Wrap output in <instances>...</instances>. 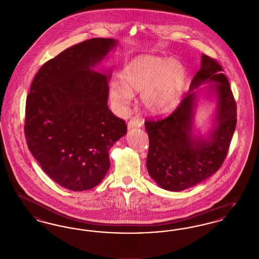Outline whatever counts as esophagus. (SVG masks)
Returning a JSON list of instances; mask_svg holds the SVG:
<instances>
[{
	"instance_id": "esophagus-1",
	"label": "esophagus",
	"mask_w": 259,
	"mask_h": 259,
	"mask_svg": "<svg viewBox=\"0 0 259 259\" xmlns=\"http://www.w3.org/2000/svg\"><path fill=\"white\" fill-rule=\"evenodd\" d=\"M143 126V122L140 118L135 117V118H132L130 119V121L128 122V129H133V128H141Z\"/></svg>"
}]
</instances>
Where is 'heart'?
<instances>
[{
  "label": "heart",
  "mask_w": 259,
  "mask_h": 259,
  "mask_svg": "<svg viewBox=\"0 0 259 259\" xmlns=\"http://www.w3.org/2000/svg\"><path fill=\"white\" fill-rule=\"evenodd\" d=\"M122 81L113 79L110 97L114 107L124 111L134 94H141L144 109L153 116H164L177 109L184 95L186 71L175 58L153 55L137 56L121 74Z\"/></svg>",
  "instance_id": "heart-1"
}]
</instances>
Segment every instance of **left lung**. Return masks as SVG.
Returning a JSON list of instances; mask_svg holds the SVG:
<instances>
[{"label": "left lung", "instance_id": "8db88e82", "mask_svg": "<svg viewBox=\"0 0 259 259\" xmlns=\"http://www.w3.org/2000/svg\"><path fill=\"white\" fill-rule=\"evenodd\" d=\"M203 84L207 85L203 87ZM203 96L216 104L213 123L205 135L194 126ZM236 123L237 108L228 79L221 65L203 54L201 68L179 108L165 119L145 123L149 139V176L161 188L174 192L209 179L227 155Z\"/></svg>", "mask_w": 259, "mask_h": 259}]
</instances>
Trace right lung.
Returning <instances> with one entry per match:
<instances>
[{
	"label": "right lung",
	"mask_w": 259,
	"mask_h": 259,
	"mask_svg": "<svg viewBox=\"0 0 259 259\" xmlns=\"http://www.w3.org/2000/svg\"><path fill=\"white\" fill-rule=\"evenodd\" d=\"M117 45L94 37L64 50L42 65L27 97L28 148L51 180L72 191L104 180L109 151L127 133L108 107L111 69L95 70Z\"/></svg>",
	"instance_id": "obj_1"
}]
</instances>
